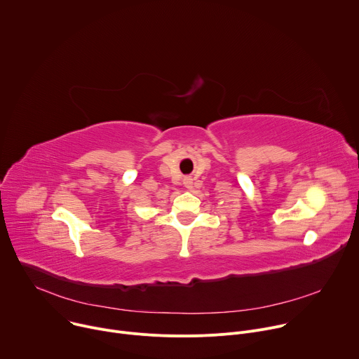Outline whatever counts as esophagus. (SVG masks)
Segmentation results:
<instances>
[{"label": "esophagus", "instance_id": "1", "mask_svg": "<svg viewBox=\"0 0 359 359\" xmlns=\"http://www.w3.org/2000/svg\"><path fill=\"white\" fill-rule=\"evenodd\" d=\"M183 184H184V187L191 189V187H193V180H191L190 177H184V179H183Z\"/></svg>", "mask_w": 359, "mask_h": 359}]
</instances>
